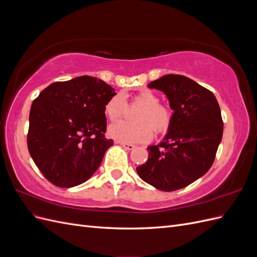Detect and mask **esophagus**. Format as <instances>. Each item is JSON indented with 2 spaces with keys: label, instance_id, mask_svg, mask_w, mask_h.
Wrapping results in <instances>:
<instances>
[{
  "label": "esophagus",
  "instance_id": "obj_1",
  "mask_svg": "<svg viewBox=\"0 0 257 257\" xmlns=\"http://www.w3.org/2000/svg\"><path fill=\"white\" fill-rule=\"evenodd\" d=\"M120 145L124 148V149H126V150H133L134 148H135V146L134 145H132V144H125V143H120Z\"/></svg>",
  "mask_w": 257,
  "mask_h": 257
}]
</instances>
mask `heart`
Listing matches in <instances>:
<instances>
[{
	"instance_id": "b5f03b06",
	"label": "heart",
	"mask_w": 257,
	"mask_h": 257,
	"mask_svg": "<svg viewBox=\"0 0 257 257\" xmlns=\"http://www.w3.org/2000/svg\"><path fill=\"white\" fill-rule=\"evenodd\" d=\"M160 102V96L153 91H139L131 102L132 107H141L134 114L136 122H116L109 126L108 134L126 144L149 142L153 131L155 134H165L172 125L173 112L169 107ZM126 111V100L121 94L112 96L105 106V112L110 121L119 120Z\"/></svg>"
}]
</instances>
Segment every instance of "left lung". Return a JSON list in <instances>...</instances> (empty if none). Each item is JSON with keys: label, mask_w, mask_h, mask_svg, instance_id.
Listing matches in <instances>:
<instances>
[{"label": "left lung", "mask_w": 257, "mask_h": 257, "mask_svg": "<svg viewBox=\"0 0 257 257\" xmlns=\"http://www.w3.org/2000/svg\"><path fill=\"white\" fill-rule=\"evenodd\" d=\"M148 87L165 93L173 122L164 141L147 148L149 158L137 174L158 190H180L213 164L223 135L220 106L211 91L182 75H165Z\"/></svg>", "instance_id": "8db88e82"}]
</instances>
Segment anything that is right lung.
Returning a JSON list of instances; mask_svg holds the SVG:
<instances>
[{
	"label": "right lung",
	"mask_w": 257,
	"mask_h": 257,
	"mask_svg": "<svg viewBox=\"0 0 257 257\" xmlns=\"http://www.w3.org/2000/svg\"><path fill=\"white\" fill-rule=\"evenodd\" d=\"M115 95L105 81L90 76L53 82L30 110L28 148L44 177L73 188L96 172L108 148L105 106Z\"/></svg>",
	"instance_id": "obj_1"
}]
</instances>
